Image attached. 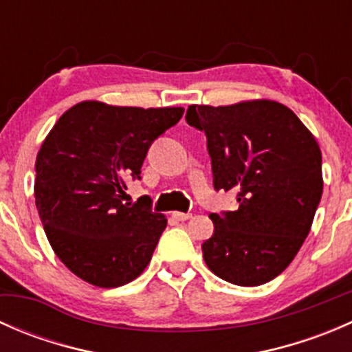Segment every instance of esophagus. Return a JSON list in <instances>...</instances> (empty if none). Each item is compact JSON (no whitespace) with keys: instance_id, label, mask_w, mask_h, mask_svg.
Returning <instances> with one entry per match:
<instances>
[{"instance_id":"34e87169","label":"esophagus","mask_w":352,"mask_h":352,"mask_svg":"<svg viewBox=\"0 0 352 352\" xmlns=\"http://www.w3.org/2000/svg\"><path fill=\"white\" fill-rule=\"evenodd\" d=\"M190 212H173L172 214V218L173 219H177V221H187V219L190 218Z\"/></svg>"}]
</instances>
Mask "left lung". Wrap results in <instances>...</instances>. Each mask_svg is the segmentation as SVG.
Wrapping results in <instances>:
<instances>
[{
	"instance_id": "1",
	"label": "left lung",
	"mask_w": 352,
	"mask_h": 352,
	"mask_svg": "<svg viewBox=\"0 0 352 352\" xmlns=\"http://www.w3.org/2000/svg\"><path fill=\"white\" fill-rule=\"evenodd\" d=\"M204 131L214 190H236V211L212 212L202 243L208 267L236 286L269 283L291 264L322 197V153L293 110L272 100L190 105Z\"/></svg>"
}]
</instances>
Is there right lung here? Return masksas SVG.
I'll list each match as a JSON object with an SVG mask.
<instances>
[{"instance_id": "obj_1", "label": "right lung", "mask_w": 352, "mask_h": 352, "mask_svg": "<svg viewBox=\"0 0 352 352\" xmlns=\"http://www.w3.org/2000/svg\"><path fill=\"white\" fill-rule=\"evenodd\" d=\"M184 109L112 107L81 102L66 110L35 162V206L52 250L71 272L98 287L136 279L151 261L166 218L122 202L158 136Z\"/></svg>"}]
</instances>
